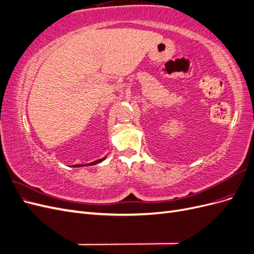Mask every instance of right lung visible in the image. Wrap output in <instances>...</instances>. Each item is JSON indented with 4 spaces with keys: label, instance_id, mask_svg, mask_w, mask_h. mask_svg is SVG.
Segmentation results:
<instances>
[{
    "label": "right lung",
    "instance_id": "obj_1",
    "mask_svg": "<svg viewBox=\"0 0 254 254\" xmlns=\"http://www.w3.org/2000/svg\"><path fill=\"white\" fill-rule=\"evenodd\" d=\"M106 159V157L105 158H102V159H98V160H96V161H93V162H91V163H88V164H75V165H73L74 167H81V166H90V165H95V164H97V163H101L102 161H104Z\"/></svg>",
    "mask_w": 254,
    "mask_h": 254
}]
</instances>
